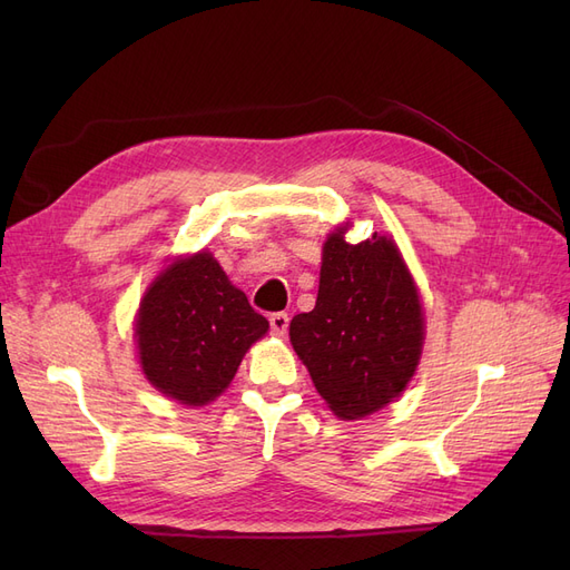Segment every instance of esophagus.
<instances>
[{"instance_id":"34e87169","label":"esophagus","mask_w":570,"mask_h":570,"mask_svg":"<svg viewBox=\"0 0 570 570\" xmlns=\"http://www.w3.org/2000/svg\"><path fill=\"white\" fill-rule=\"evenodd\" d=\"M271 331L273 335H285L287 333V325H289V316L285 312H275L271 314Z\"/></svg>"}]
</instances>
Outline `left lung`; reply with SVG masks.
Returning <instances> with one entry per match:
<instances>
[{
    "mask_svg": "<svg viewBox=\"0 0 570 570\" xmlns=\"http://www.w3.org/2000/svg\"><path fill=\"white\" fill-rule=\"evenodd\" d=\"M337 228L323 245L314 312L289 323V342L337 419L354 421L400 396L423 350V306L392 237L358 245Z\"/></svg>",
    "mask_w": 570,
    "mask_h": 570,
    "instance_id": "1",
    "label": "left lung"
}]
</instances>
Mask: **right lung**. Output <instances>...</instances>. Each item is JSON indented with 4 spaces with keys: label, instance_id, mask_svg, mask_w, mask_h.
Wrapping results in <instances>:
<instances>
[{
    "label": "right lung",
    "instance_id": "1",
    "mask_svg": "<svg viewBox=\"0 0 570 570\" xmlns=\"http://www.w3.org/2000/svg\"><path fill=\"white\" fill-rule=\"evenodd\" d=\"M266 331L268 321L209 252L176 258L145 292L135 321L147 381L187 406L214 402Z\"/></svg>",
    "mask_w": 570,
    "mask_h": 570
}]
</instances>
